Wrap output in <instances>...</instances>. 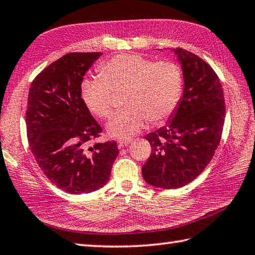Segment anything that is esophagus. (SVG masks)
<instances>
[{
  "label": "esophagus",
  "mask_w": 255,
  "mask_h": 255,
  "mask_svg": "<svg viewBox=\"0 0 255 255\" xmlns=\"http://www.w3.org/2000/svg\"><path fill=\"white\" fill-rule=\"evenodd\" d=\"M132 141V139H119L118 140V146L119 147H124V146H127L129 145Z\"/></svg>",
  "instance_id": "obj_1"
}]
</instances>
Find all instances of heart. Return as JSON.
<instances>
[{
    "instance_id": "1",
    "label": "heart",
    "mask_w": 255,
    "mask_h": 255,
    "mask_svg": "<svg viewBox=\"0 0 255 255\" xmlns=\"http://www.w3.org/2000/svg\"><path fill=\"white\" fill-rule=\"evenodd\" d=\"M101 78L81 82V98L97 117L107 118L114 109V92L126 90L125 107L107 124L109 136L127 139L146 126L148 120L161 124L177 108L183 76L177 63L154 62L136 53L117 54L99 68Z\"/></svg>"
}]
</instances>
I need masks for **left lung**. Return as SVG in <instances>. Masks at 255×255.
Here are the masks:
<instances>
[{
    "label": "left lung",
    "instance_id": "obj_1",
    "mask_svg": "<svg viewBox=\"0 0 255 255\" xmlns=\"http://www.w3.org/2000/svg\"><path fill=\"white\" fill-rule=\"evenodd\" d=\"M182 67L183 96L167 124L149 132L151 154L141 168L147 184L164 189L183 187L210 164L225 119L219 77L196 54L173 49Z\"/></svg>",
    "mask_w": 255,
    "mask_h": 255
}]
</instances>
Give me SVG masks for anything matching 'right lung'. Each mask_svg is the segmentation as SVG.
<instances>
[{"label": "right lung", "mask_w": 255, "mask_h": 255, "mask_svg": "<svg viewBox=\"0 0 255 255\" xmlns=\"http://www.w3.org/2000/svg\"><path fill=\"white\" fill-rule=\"evenodd\" d=\"M101 52L64 54L31 83L25 114L30 149L51 183L70 194L105 186L117 142L89 143L103 132L81 98L83 77Z\"/></svg>", "instance_id": "add662e5"}]
</instances>
